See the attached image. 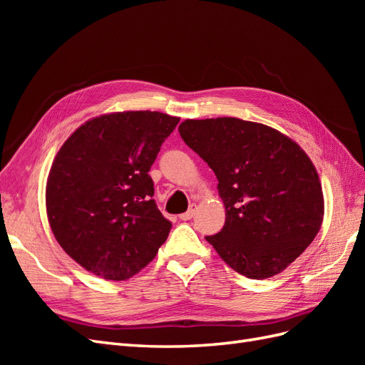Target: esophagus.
<instances>
[{
    "mask_svg": "<svg viewBox=\"0 0 365 365\" xmlns=\"http://www.w3.org/2000/svg\"><path fill=\"white\" fill-rule=\"evenodd\" d=\"M195 212H196V205L192 204L185 213L180 215V219H181V220H190V219L195 216Z\"/></svg>",
    "mask_w": 365,
    "mask_h": 365,
    "instance_id": "esophagus-1",
    "label": "esophagus"
}]
</instances>
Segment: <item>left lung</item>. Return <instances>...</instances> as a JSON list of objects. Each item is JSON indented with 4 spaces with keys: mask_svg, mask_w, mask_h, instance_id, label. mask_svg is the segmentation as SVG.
Segmentation results:
<instances>
[{
    "mask_svg": "<svg viewBox=\"0 0 365 365\" xmlns=\"http://www.w3.org/2000/svg\"><path fill=\"white\" fill-rule=\"evenodd\" d=\"M180 135L216 175L225 225L207 236L230 268L263 280L312 244L324 197L306 152L277 129L235 117L185 120Z\"/></svg>",
    "mask_w": 365,
    "mask_h": 365,
    "instance_id": "left-lung-1",
    "label": "left lung"
}]
</instances>
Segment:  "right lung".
I'll list each match as a JSON object with an SVG mask.
<instances>
[{
  "label": "right lung",
  "mask_w": 365,
  "mask_h": 365,
  "mask_svg": "<svg viewBox=\"0 0 365 365\" xmlns=\"http://www.w3.org/2000/svg\"><path fill=\"white\" fill-rule=\"evenodd\" d=\"M178 117L125 111L88 120L63 143L47 180L54 237L68 256L106 280H128L157 256L172 224L149 176Z\"/></svg>",
  "instance_id": "right-lung-1"
}]
</instances>
